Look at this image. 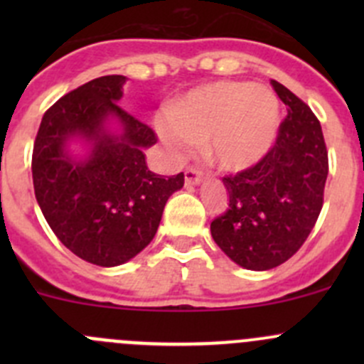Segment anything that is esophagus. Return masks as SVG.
Segmentation results:
<instances>
[{
	"instance_id": "obj_1",
	"label": "esophagus",
	"mask_w": 364,
	"mask_h": 364,
	"mask_svg": "<svg viewBox=\"0 0 364 364\" xmlns=\"http://www.w3.org/2000/svg\"><path fill=\"white\" fill-rule=\"evenodd\" d=\"M200 176H203V171L197 167H188L185 171V181L186 185H199Z\"/></svg>"
}]
</instances>
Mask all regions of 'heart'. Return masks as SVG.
Returning <instances> with one entry per match:
<instances>
[{"label": "heart", "mask_w": 364, "mask_h": 364, "mask_svg": "<svg viewBox=\"0 0 364 364\" xmlns=\"http://www.w3.org/2000/svg\"><path fill=\"white\" fill-rule=\"evenodd\" d=\"M161 130L174 149L204 144L205 156L223 171H243L273 146L280 104L267 87L222 80L190 91Z\"/></svg>", "instance_id": "heart-1"}]
</instances>
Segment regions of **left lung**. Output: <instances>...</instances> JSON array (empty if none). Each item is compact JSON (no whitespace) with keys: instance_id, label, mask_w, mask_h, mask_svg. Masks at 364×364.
Here are the masks:
<instances>
[{"instance_id":"1","label":"left lung","mask_w":364,"mask_h":364,"mask_svg":"<svg viewBox=\"0 0 364 364\" xmlns=\"http://www.w3.org/2000/svg\"><path fill=\"white\" fill-rule=\"evenodd\" d=\"M287 116L269 151L223 178L229 205L211 222V236L245 269L280 266L303 247L322 204L329 161L321 123L284 84L271 80Z\"/></svg>"}]
</instances>
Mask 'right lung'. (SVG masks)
<instances>
[{"instance_id":"right-lung-1","label":"right lung","mask_w":364,"mask_h":364,"mask_svg":"<svg viewBox=\"0 0 364 364\" xmlns=\"http://www.w3.org/2000/svg\"><path fill=\"white\" fill-rule=\"evenodd\" d=\"M127 77L104 75L82 84L47 109L33 146V186L58 240L82 260L119 266L155 237L168 197L185 174L165 179L148 168L144 148L159 139L153 128L117 105ZM116 117L122 134L105 130ZM92 142V155L75 162L70 138Z\"/></svg>"}]
</instances>
